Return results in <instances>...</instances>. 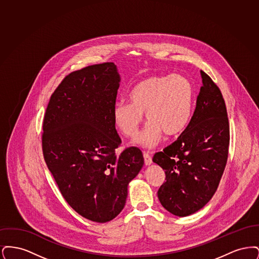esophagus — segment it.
<instances>
[{
    "label": "esophagus",
    "mask_w": 259,
    "mask_h": 259,
    "mask_svg": "<svg viewBox=\"0 0 259 259\" xmlns=\"http://www.w3.org/2000/svg\"><path fill=\"white\" fill-rule=\"evenodd\" d=\"M144 159H145V164L148 166L152 163V159L151 156L148 154V152H144Z\"/></svg>",
    "instance_id": "esophagus-1"
}]
</instances>
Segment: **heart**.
<instances>
[{
    "label": "heart",
    "instance_id": "heart-1",
    "mask_svg": "<svg viewBox=\"0 0 259 259\" xmlns=\"http://www.w3.org/2000/svg\"><path fill=\"white\" fill-rule=\"evenodd\" d=\"M194 97L193 85L183 75H148L131 88V103L120 101L115 104L113 119L125 137L132 138L146 112L148 123L136 138L135 144L142 148H154L163 133L175 137L187 127L193 113Z\"/></svg>",
    "mask_w": 259,
    "mask_h": 259
}]
</instances>
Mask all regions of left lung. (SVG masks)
Wrapping results in <instances>:
<instances>
[{
	"instance_id": "1",
	"label": "left lung",
	"mask_w": 259,
	"mask_h": 259,
	"mask_svg": "<svg viewBox=\"0 0 259 259\" xmlns=\"http://www.w3.org/2000/svg\"><path fill=\"white\" fill-rule=\"evenodd\" d=\"M202 87L185 131L152 160L165 170L161 205L178 217L202 209L218 189L228 158L229 121L219 87L201 71Z\"/></svg>"
}]
</instances>
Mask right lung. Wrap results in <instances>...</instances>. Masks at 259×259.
Instances as JSON below:
<instances>
[{
  "label": "right lung",
  "instance_id": "1",
  "mask_svg": "<svg viewBox=\"0 0 259 259\" xmlns=\"http://www.w3.org/2000/svg\"><path fill=\"white\" fill-rule=\"evenodd\" d=\"M119 81L111 62L72 72L52 93L42 122L44 158L62 196L78 214L101 223L123 209L128 184L144 165L135 147L115 155Z\"/></svg>",
  "mask_w": 259,
  "mask_h": 259
}]
</instances>
